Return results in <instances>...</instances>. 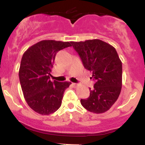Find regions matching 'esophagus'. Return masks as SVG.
Listing matches in <instances>:
<instances>
[{"label":"esophagus","mask_w":145,"mask_h":145,"mask_svg":"<svg viewBox=\"0 0 145 145\" xmlns=\"http://www.w3.org/2000/svg\"><path fill=\"white\" fill-rule=\"evenodd\" d=\"M72 84H73V86H74V87H76V86H78V84H76V83H72Z\"/></svg>","instance_id":"obj_1"}]
</instances>
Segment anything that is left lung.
I'll return each mask as SVG.
<instances>
[{
  "label": "left lung",
  "instance_id": "8db88e82",
  "mask_svg": "<svg viewBox=\"0 0 145 145\" xmlns=\"http://www.w3.org/2000/svg\"><path fill=\"white\" fill-rule=\"evenodd\" d=\"M71 44L95 80L93 89H89L90 96L81 99V104L89 112H106L117 100L122 87V63L115 48L100 39Z\"/></svg>",
  "mask_w": 145,
  "mask_h": 145
}]
</instances>
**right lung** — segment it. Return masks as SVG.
Instances as JSON below:
<instances>
[{
	"label": "right lung",
	"instance_id": "add662e5",
	"mask_svg": "<svg viewBox=\"0 0 145 145\" xmlns=\"http://www.w3.org/2000/svg\"><path fill=\"white\" fill-rule=\"evenodd\" d=\"M71 46V42L43 40L28 48L23 54L19 78L24 97L35 112L49 114L61 107L65 90L70 82H51L50 76L56 53Z\"/></svg>",
	"mask_w": 145,
	"mask_h": 145
}]
</instances>
